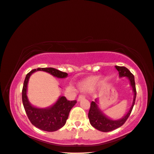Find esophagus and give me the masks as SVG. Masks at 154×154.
Returning a JSON list of instances; mask_svg holds the SVG:
<instances>
[{"label": "esophagus", "instance_id": "esophagus-1", "mask_svg": "<svg viewBox=\"0 0 154 154\" xmlns=\"http://www.w3.org/2000/svg\"><path fill=\"white\" fill-rule=\"evenodd\" d=\"M84 98H85V96H84V95H80L79 96V97H78V98H77V101H78V102H79V101L84 100Z\"/></svg>", "mask_w": 154, "mask_h": 154}]
</instances>
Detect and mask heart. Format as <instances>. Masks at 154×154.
<instances>
[{"label": "heart", "mask_w": 154, "mask_h": 154, "mask_svg": "<svg viewBox=\"0 0 154 154\" xmlns=\"http://www.w3.org/2000/svg\"><path fill=\"white\" fill-rule=\"evenodd\" d=\"M101 81V78L100 77H93L90 79L84 82L81 84V88L84 91H90L91 89L95 88L97 85L100 83Z\"/></svg>", "instance_id": "heart-1"}]
</instances>
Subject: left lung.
Returning <instances> with one entry per match:
<instances>
[{"mask_svg":"<svg viewBox=\"0 0 154 154\" xmlns=\"http://www.w3.org/2000/svg\"><path fill=\"white\" fill-rule=\"evenodd\" d=\"M117 70L118 71L119 77H127L129 81L131 86L132 88L133 93H134V99L131 106L130 107L129 110L124 116L122 118L118 120H113V119L110 118L106 115L104 113L100 108L99 107V101L98 99H95L94 102H92L91 104V108L88 112V118L90 121L91 125L93 126L96 129L102 132H109L111 131L116 129L121 126H122L127 120L129 117L133 107L134 106L135 101L136 97V84H135V78L134 75L130 72L128 69L124 66H115Z\"/></svg>","mask_w":154,"mask_h":154,"instance_id":"8db88e82","label":"left lung"}]
</instances>
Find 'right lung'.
I'll return each mask as SVG.
<instances>
[{"mask_svg":"<svg viewBox=\"0 0 154 154\" xmlns=\"http://www.w3.org/2000/svg\"><path fill=\"white\" fill-rule=\"evenodd\" d=\"M36 71H44L60 79L67 77L68 73L61 72L53 68H38L27 73L23 87V104L31 123L41 130L49 132L55 131L65 125L70 110L76 104L77 101H68L64 96H59L57 102L50 106L38 108L32 105L27 95V84L29 77Z\"/></svg>","mask_w":154,"mask_h":154,"instance_id":"obj_1","label":"right lung"}]
</instances>
